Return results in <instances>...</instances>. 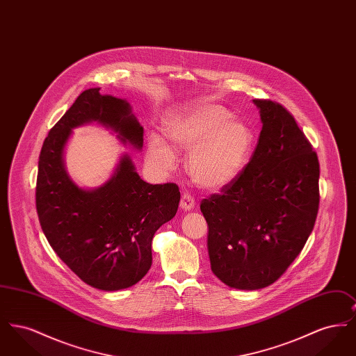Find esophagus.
Listing matches in <instances>:
<instances>
[{"label":"esophagus","mask_w":356,"mask_h":356,"mask_svg":"<svg viewBox=\"0 0 356 356\" xmlns=\"http://www.w3.org/2000/svg\"><path fill=\"white\" fill-rule=\"evenodd\" d=\"M193 207H195V199L189 193H184L180 200V208L183 211H191Z\"/></svg>","instance_id":"34e87169"}]
</instances>
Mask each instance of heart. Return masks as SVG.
I'll list each match as a JSON object with an SVG mask.
<instances>
[{
  "label": "heart",
  "instance_id": "1",
  "mask_svg": "<svg viewBox=\"0 0 356 356\" xmlns=\"http://www.w3.org/2000/svg\"><path fill=\"white\" fill-rule=\"evenodd\" d=\"M164 135L176 148L189 151L188 172L197 186L208 191H220L236 180L254 141L245 121L232 118L225 106L208 100L172 113L164 124ZM147 157L161 172L176 165L172 147L159 136L149 137Z\"/></svg>",
  "mask_w": 356,
  "mask_h": 356
}]
</instances>
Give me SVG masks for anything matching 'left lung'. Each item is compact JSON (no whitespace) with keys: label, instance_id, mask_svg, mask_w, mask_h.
I'll return each instance as SVG.
<instances>
[{"label":"left lung","instance_id":"left-lung-1","mask_svg":"<svg viewBox=\"0 0 356 356\" xmlns=\"http://www.w3.org/2000/svg\"><path fill=\"white\" fill-rule=\"evenodd\" d=\"M263 122L250 163L200 204L211 270L228 287L275 283L300 254L319 209V160L287 109L252 100Z\"/></svg>","mask_w":356,"mask_h":356}]
</instances>
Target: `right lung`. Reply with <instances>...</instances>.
<instances>
[{"label":"right lung","mask_w":356,"mask_h":356,"mask_svg":"<svg viewBox=\"0 0 356 356\" xmlns=\"http://www.w3.org/2000/svg\"><path fill=\"white\" fill-rule=\"evenodd\" d=\"M95 121L122 144L143 148L144 129L129 102L86 89L42 144L35 207L44 235L69 268L92 287L118 291L149 271L153 235L176 215L180 192L173 183H145L127 153L105 184L77 186L65 170L64 149L73 128Z\"/></svg>","instance_id":"right-lung-1"}]
</instances>
